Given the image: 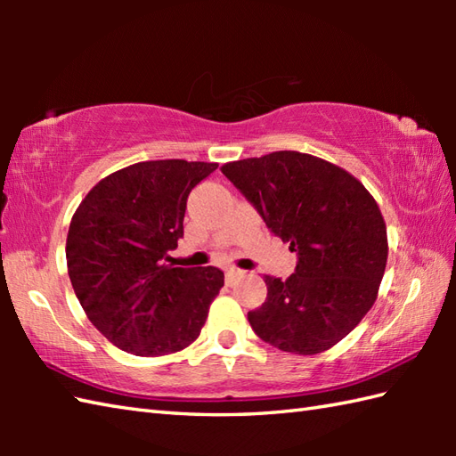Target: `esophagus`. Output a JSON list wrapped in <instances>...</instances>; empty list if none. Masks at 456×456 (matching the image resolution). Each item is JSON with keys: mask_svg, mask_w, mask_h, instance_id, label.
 <instances>
[{"mask_svg": "<svg viewBox=\"0 0 456 456\" xmlns=\"http://www.w3.org/2000/svg\"><path fill=\"white\" fill-rule=\"evenodd\" d=\"M239 276H243V270H239V268H227L225 270V280H227V282H235Z\"/></svg>", "mask_w": 456, "mask_h": 456, "instance_id": "esophagus-1", "label": "esophagus"}]
</instances>
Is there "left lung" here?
<instances>
[{"instance_id": "1", "label": "left lung", "mask_w": 456, "mask_h": 456, "mask_svg": "<svg viewBox=\"0 0 456 456\" xmlns=\"http://www.w3.org/2000/svg\"><path fill=\"white\" fill-rule=\"evenodd\" d=\"M221 172L297 253L292 276H265L266 302L248 312L253 331L284 353L331 348L376 302L388 260L370 191L346 170L296 151L227 162Z\"/></svg>"}]
</instances>
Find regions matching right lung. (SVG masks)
<instances>
[{
    "instance_id": "1",
    "label": "right lung",
    "mask_w": 456,
    "mask_h": 456,
    "mask_svg": "<svg viewBox=\"0 0 456 456\" xmlns=\"http://www.w3.org/2000/svg\"><path fill=\"white\" fill-rule=\"evenodd\" d=\"M216 168L178 159L131 164L95 183L72 216L68 276L94 327L121 351L162 356L200 337L225 276L164 260L183 235L190 191Z\"/></svg>"
}]
</instances>
